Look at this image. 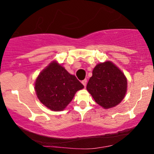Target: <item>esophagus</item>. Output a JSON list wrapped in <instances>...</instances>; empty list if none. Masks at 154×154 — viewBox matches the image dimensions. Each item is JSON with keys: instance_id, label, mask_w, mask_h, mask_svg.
<instances>
[{"instance_id": "1", "label": "esophagus", "mask_w": 154, "mask_h": 154, "mask_svg": "<svg viewBox=\"0 0 154 154\" xmlns=\"http://www.w3.org/2000/svg\"><path fill=\"white\" fill-rule=\"evenodd\" d=\"M82 85H84L85 87V86H86V85H87V79H83V80L82 81Z\"/></svg>"}]
</instances>
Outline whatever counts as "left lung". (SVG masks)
Here are the masks:
<instances>
[{"label": "left lung", "instance_id": "1", "mask_svg": "<svg viewBox=\"0 0 154 154\" xmlns=\"http://www.w3.org/2000/svg\"><path fill=\"white\" fill-rule=\"evenodd\" d=\"M127 86V79L121 70L113 63L106 61L93 69L87 90L98 105L110 109L122 100Z\"/></svg>", "mask_w": 154, "mask_h": 154}]
</instances>
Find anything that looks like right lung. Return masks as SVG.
I'll list each match as a JSON object with an SVG mask.
<instances>
[{
	"label": "right lung",
	"mask_w": 154,
	"mask_h": 154,
	"mask_svg": "<svg viewBox=\"0 0 154 154\" xmlns=\"http://www.w3.org/2000/svg\"><path fill=\"white\" fill-rule=\"evenodd\" d=\"M84 88L75 76L53 61L39 75L35 91L43 105L53 111H61L71 102L75 93Z\"/></svg>",
	"instance_id": "obj_1"
}]
</instances>
